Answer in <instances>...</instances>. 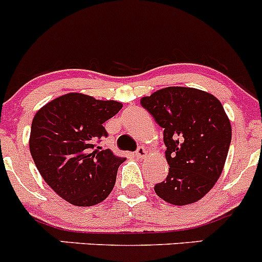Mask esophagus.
Wrapping results in <instances>:
<instances>
[{
  "instance_id": "esophagus-1",
  "label": "esophagus",
  "mask_w": 262,
  "mask_h": 262,
  "mask_svg": "<svg viewBox=\"0 0 262 262\" xmlns=\"http://www.w3.org/2000/svg\"><path fill=\"white\" fill-rule=\"evenodd\" d=\"M146 154H148V151H146V149L144 148V146H139L138 148V150L135 151V157L136 158H145L146 157Z\"/></svg>"
}]
</instances>
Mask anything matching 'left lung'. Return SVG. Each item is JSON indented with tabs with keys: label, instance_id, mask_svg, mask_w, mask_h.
Instances as JSON below:
<instances>
[{
	"label": "left lung",
	"instance_id": "8db88e82",
	"mask_svg": "<svg viewBox=\"0 0 262 262\" xmlns=\"http://www.w3.org/2000/svg\"><path fill=\"white\" fill-rule=\"evenodd\" d=\"M163 128L166 180L154 190L163 201L185 206L203 198L220 178L231 141V126L220 101L191 87H166L141 99Z\"/></svg>",
	"mask_w": 262,
	"mask_h": 262
}]
</instances>
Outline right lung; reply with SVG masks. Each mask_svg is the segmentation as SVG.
<instances>
[{"mask_svg": "<svg viewBox=\"0 0 262 262\" xmlns=\"http://www.w3.org/2000/svg\"><path fill=\"white\" fill-rule=\"evenodd\" d=\"M122 104L71 92L42 106L32 122L29 149L39 173L69 203L89 207L113 190L124 158L98 146L108 133L103 123Z\"/></svg>", "mask_w": 262, "mask_h": 262, "instance_id": "add662e5", "label": "right lung"}]
</instances>
